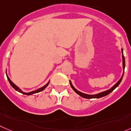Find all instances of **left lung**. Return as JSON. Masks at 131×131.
I'll use <instances>...</instances> for the list:
<instances>
[{"label":"left lung","instance_id":"1","mask_svg":"<svg viewBox=\"0 0 131 131\" xmlns=\"http://www.w3.org/2000/svg\"><path fill=\"white\" fill-rule=\"evenodd\" d=\"M122 52L123 69H124H124H125V57H124V54H123V49H122ZM124 73H123V74H122V77H121L120 79L118 80V82L116 83L114 86L112 87V88H111V89H109V90H107V91H105L102 92V93H98V94H85V93H82V92L79 91H78L77 89H76L75 88H74V86L72 85L71 82L70 80H69V83H70L71 87L72 89L74 90V91L76 93H77L78 95L80 96L81 97H82V98H88V99H91V98H102V97H103V96H105L107 95V94H109V93H111L113 90H114V89H115L119 85V84L120 83V82H122V80L123 77H124Z\"/></svg>","mask_w":131,"mask_h":131}]
</instances>
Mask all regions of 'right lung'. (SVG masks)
I'll return each mask as SVG.
<instances>
[{"label":"right lung","mask_w":131,"mask_h":131,"mask_svg":"<svg viewBox=\"0 0 131 131\" xmlns=\"http://www.w3.org/2000/svg\"><path fill=\"white\" fill-rule=\"evenodd\" d=\"M6 76H7V80H8L9 82V83H10V84H11V85H12V86L13 87V88H14V89H15V90L19 92V93H22V94H26V95H31V94H35V93H39V92H40V91H43V90H44V89H46V87H47V86H48V85H49V82H48V83H47V84H46V85H45L44 86L42 87V88H39V89H37V90H36V91H33L29 92V93H25V92H23V91H22L21 90V89H20V88H18V87H17V85H16L14 83H13V82H12V81L10 79H9V77H8V76L7 75V73H6Z\"/></svg>","instance_id":"add662e5"}]
</instances>
